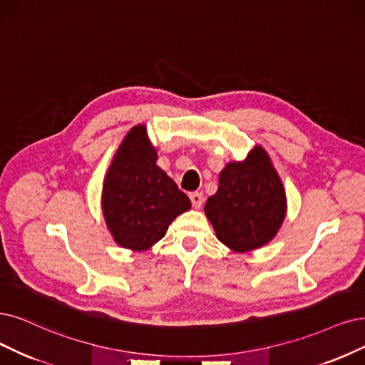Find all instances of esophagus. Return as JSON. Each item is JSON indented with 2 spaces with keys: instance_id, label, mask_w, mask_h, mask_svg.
<instances>
[{
  "instance_id": "esophagus-1",
  "label": "esophagus",
  "mask_w": 365,
  "mask_h": 365,
  "mask_svg": "<svg viewBox=\"0 0 365 365\" xmlns=\"http://www.w3.org/2000/svg\"><path fill=\"white\" fill-rule=\"evenodd\" d=\"M190 200H191V203L195 209H200L201 205H203V194H201V192H191Z\"/></svg>"
}]
</instances>
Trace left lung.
I'll return each instance as SVG.
<instances>
[{
	"label": "left lung",
	"instance_id": "1",
	"mask_svg": "<svg viewBox=\"0 0 365 365\" xmlns=\"http://www.w3.org/2000/svg\"><path fill=\"white\" fill-rule=\"evenodd\" d=\"M205 213L217 237L237 252L260 248L277 235L286 217V194L263 147H254L244 162L227 164Z\"/></svg>",
	"mask_w": 365,
	"mask_h": 365
}]
</instances>
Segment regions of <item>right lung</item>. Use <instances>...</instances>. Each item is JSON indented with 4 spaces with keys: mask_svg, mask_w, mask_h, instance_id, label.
Returning a JSON list of instances; mask_svg holds the SVG:
<instances>
[{
    "mask_svg": "<svg viewBox=\"0 0 365 365\" xmlns=\"http://www.w3.org/2000/svg\"><path fill=\"white\" fill-rule=\"evenodd\" d=\"M156 159L145 128L140 125L126 135L106 173L103 217L123 248H150L165 236L173 220L191 207L190 198L156 165Z\"/></svg>",
    "mask_w": 365,
    "mask_h": 365,
    "instance_id": "add662e5",
    "label": "right lung"
}]
</instances>
